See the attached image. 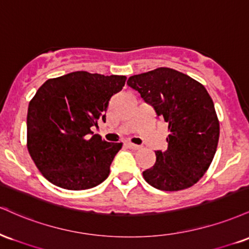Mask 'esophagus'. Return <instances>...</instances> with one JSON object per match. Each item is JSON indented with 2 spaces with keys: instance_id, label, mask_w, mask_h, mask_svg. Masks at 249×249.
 <instances>
[{
  "instance_id": "esophagus-1",
  "label": "esophagus",
  "mask_w": 249,
  "mask_h": 249,
  "mask_svg": "<svg viewBox=\"0 0 249 249\" xmlns=\"http://www.w3.org/2000/svg\"><path fill=\"white\" fill-rule=\"evenodd\" d=\"M128 147L130 149H133V150H139V149H141L142 147L139 144H134V143H128Z\"/></svg>"
}]
</instances>
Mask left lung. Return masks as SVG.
Segmentation results:
<instances>
[{
    "label": "left lung",
    "instance_id": "obj_1",
    "mask_svg": "<svg viewBox=\"0 0 249 249\" xmlns=\"http://www.w3.org/2000/svg\"><path fill=\"white\" fill-rule=\"evenodd\" d=\"M127 85L168 124V149L157 150L156 163L143 171L147 183L162 191L188 189L204 176L219 141V121L205 87L169 67L131 75Z\"/></svg>",
    "mask_w": 249,
    "mask_h": 249
}]
</instances>
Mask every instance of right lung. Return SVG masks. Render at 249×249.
Listing matches in <instances>:
<instances>
[{"mask_svg":"<svg viewBox=\"0 0 249 249\" xmlns=\"http://www.w3.org/2000/svg\"><path fill=\"white\" fill-rule=\"evenodd\" d=\"M125 79L77 71L49 79L38 89L28 108V150L49 182L78 191L108 177L122 143L105 141L90 128L106 122L110 98Z\"/></svg>","mask_w":249,"mask_h":249,"instance_id":"add662e5","label":"right lung"}]
</instances>
